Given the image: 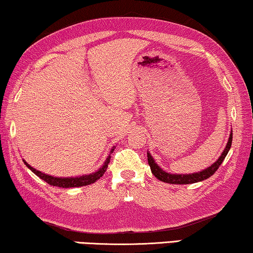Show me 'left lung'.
<instances>
[{"label": "left lung", "instance_id": "1", "mask_svg": "<svg viewBox=\"0 0 253 253\" xmlns=\"http://www.w3.org/2000/svg\"><path fill=\"white\" fill-rule=\"evenodd\" d=\"M232 139H233V133L231 132L230 138H228L227 145L225 147V149L223 151V154L220 155L219 158L213 163L212 165H211L207 169L201 170V172H197V173H192V174H170L165 172L164 169H162L156 163H155L154 158L147 151V157H148V164L150 166L151 173L154 174L155 177H157L158 180H161L165 183H169V184H191V183H197V182L204 181L206 178L211 177L213 173L218 169V167L220 166L221 163L226 157V155L228 151L231 149L232 146Z\"/></svg>", "mask_w": 253, "mask_h": 253}]
</instances>
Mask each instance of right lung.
Returning <instances> with one entry per match:
<instances>
[{"label": "right lung", "instance_id": "add662e5", "mask_svg": "<svg viewBox=\"0 0 253 253\" xmlns=\"http://www.w3.org/2000/svg\"><path fill=\"white\" fill-rule=\"evenodd\" d=\"M115 147L111 149V153L108 155V157L106 158V161L103 164V166L100 167L98 170H96L95 173L91 174H86V175H81V176H76V177H55L52 175H47V174L42 173L41 170L35 169L34 167L30 166L28 163L26 161H23L26 166L32 170L33 173L36 174L38 177H41L42 180H44L45 182H47L49 185L53 186H60V188H77V186H84V185H89L91 183H95L97 180H99L100 177L104 175V173L106 172V169L108 164H110V159H111V154L114 151Z\"/></svg>", "mask_w": 253, "mask_h": 253}]
</instances>
